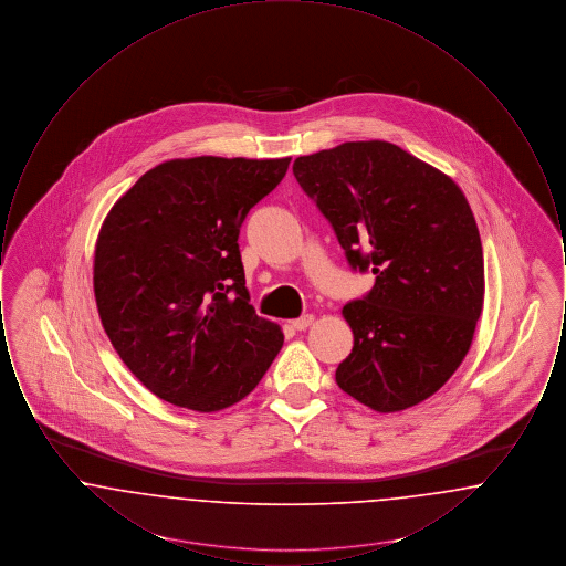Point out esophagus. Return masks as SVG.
Segmentation results:
<instances>
[{
  "instance_id": "obj_1",
  "label": "esophagus",
  "mask_w": 566,
  "mask_h": 566,
  "mask_svg": "<svg viewBox=\"0 0 566 566\" xmlns=\"http://www.w3.org/2000/svg\"><path fill=\"white\" fill-rule=\"evenodd\" d=\"M312 323H314V316H312V314H305V316L293 321V326H295L296 331H305Z\"/></svg>"
}]
</instances>
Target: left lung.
Wrapping results in <instances>:
<instances>
[{
  "label": "left lung",
  "instance_id": "8db88e82",
  "mask_svg": "<svg viewBox=\"0 0 566 566\" xmlns=\"http://www.w3.org/2000/svg\"><path fill=\"white\" fill-rule=\"evenodd\" d=\"M296 182L331 222L369 295L344 305L354 333L335 381L379 413L422 403L454 376L484 307V252L457 182L381 142L298 157Z\"/></svg>",
  "mask_w": 566,
  "mask_h": 566
}]
</instances>
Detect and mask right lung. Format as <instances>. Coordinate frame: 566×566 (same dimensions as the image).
<instances>
[{"label": "right lung", "mask_w": 566, "mask_h": 566, "mask_svg": "<svg viewBox=\"0 0 566 566\" xmlns=\"http://www.w3.org/2000/svg\"><path fill=\"white\" fill-rule=\"evenodd\" d=\"M284 159H171L109 210L95 243L93 291L120 360L167 403L212 413L248 397L282 350L256 316L240 227L280 185Z\"/></svg>", "instance_id": "obj_1"}]
</instances>
